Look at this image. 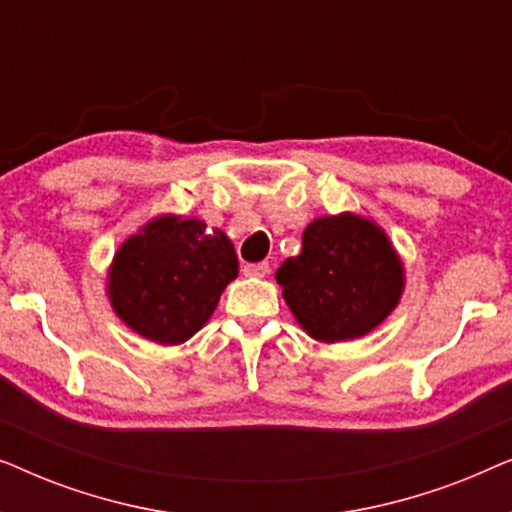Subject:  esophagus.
Wrapping results in <instances>:
<instances>
[{"label": "esophagus", "mask_w": 512, "mask_h": 512, "mask_svg": "<svg viewBox=\"0 0 512 512\" xmlns=\"http://www.w3.org/2000/svg\"><path fill=\"white\" fill-rule=\"evenodd\" d=\"M244 277H265L270 272V265L268 263H247L242 268Z\"/></svg>", "instance_id": "1"}]
</instances>
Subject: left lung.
<instances>
[{"mask_svg": "<svg viewBox=\"0 0 512 512\" xmlns=\"http://www.w3.org/2000/svg\"><path fill=\"white\" fill-rule=\"evenodd\" d=\"M300 328L319 342L356 340L375 331L405 289L403 261L387 233L366 216H319L303 251L275 272Z\"/></svg>", "mask_w": 512, "mask_h": 512, "instance_id": "left-lung-1", "label": "left lung"}]
</instances>
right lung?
<instances>
[{
	"instance_id": "add662e5",
	"label": "right lung",
	"mask_w": 512,
	"mask_h": 512,
	"mask_svg": "<svg viewBox=\"0 0 512 512\" xmlns=\"http://www.w3.org/2000/svg\"><path fill=\"white\" fill-rule=\"evenodd\" d=\"M237 265L223 230L163 214L118 247L107 272V296L118 319L137 335L156 345H181L212 317Z\"/></svg>"
}]
</instances>
